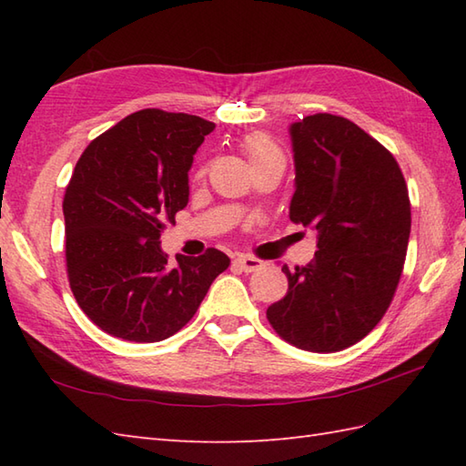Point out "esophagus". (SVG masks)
Returning a JSON list of instances; mask_svg holds the SVG:
<instances>
[{"label": "esophagus", "mask_w": 466, "mask_h": 466, "mask_svg": "<svg viewBox=\"0 0 466 466\" xmlns=\"http://www.w3.org/2000/svg\"><path fill=\"white\" fill-rule=\"evenodd\" d=\"M234 262L238 264L240 270H244V272H254V270L262 268V262H260L258 258H254V256H244V254H240V256H236Z\"/></svg>", "instance_id": "1"}]
</instances>
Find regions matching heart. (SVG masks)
I'll use <instances>...</instances> for the list:
<instances>
[{
	"mask_svg": "<svg viewBox=\"0 0 466 466\" xmlns=\"http://www.w3.org/2000/svg\"><path fill=\"white\" fill-rule=\"evenodd\" d=\"M244 150L248 154L252 166H260L266 162H274V160H282L284 162V154L280 150V146L276 144L272 136L264 134V132H256L244 137Z\"/></svg>",
	"mask_w": 466,
	"mask_h": 466,
	"instance_id": "heart-1",
	"label": "heart"
}]
</instances>
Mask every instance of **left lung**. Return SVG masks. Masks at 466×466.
Masks as SVG:
<instances>
[{"label": "left lung", "instance_id": "1", "mask_svg": "<svg viewBox=\"0 0 466 466\" xmlns=\"http://www.w3.org/2000/svg\"><path fill=\"white\" fill-rule=\"evenodd\" d=\"M290 136V220L319 232V250L306 266H282L289 292L266 319L296 349L339 352L380 322L397 292L410 236L409 187L394 156L342 116H306Z\"/></svg>", "mask_w": 466, "mask_h": 466}]
</instances>
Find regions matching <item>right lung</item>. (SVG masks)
<instances>
[{
	"instance_id": "1",
	"label": "right lung",
	"mask_w": 466,
	"mask_h": 466,
	"mask_svg": "<svg viewBox=\"0 0 466 466\" xmlns=\"http://www.w3.org/2000/svg\"><path fill=\"white\" fill-rule=\"evenodd\" d=\"M214 124L147 107L90 142L64 196L66 266L76 302L97 329L160 342L192 320L230 258L208 248L167 266L160 236L187 204V170Z\"/></svg>"
}]
</instances>
